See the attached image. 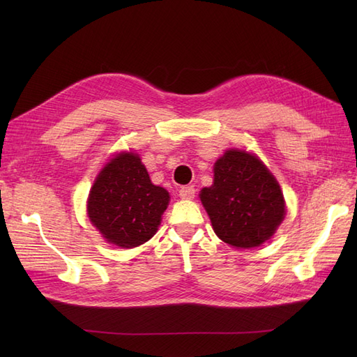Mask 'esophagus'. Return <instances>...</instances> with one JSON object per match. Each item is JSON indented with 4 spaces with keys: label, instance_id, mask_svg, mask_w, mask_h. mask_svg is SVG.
Returning <instances> with one entry per match:
<instances>
[{
    "label": "esophagus",
    "instance_id": "1",
    "mask_svg": "<svg viewBox=\"0 0 357 357\" xmlns=\"http://www.w3.org/2000/svg\"><path fill=\"white\" fill-rule=\"evenodd\" d=\"M178 197L181 199H192L195 197V188L193 186H185L178 190Z\"/></svg>",
    "mask_w": 357,
    "mask_h": 357
}]
</instances>
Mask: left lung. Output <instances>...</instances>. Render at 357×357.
Listing matches in <instances>:
<instances>
[{
	"mask_svg": "<svg viewBox=\"0 0 357 357\" xmlns=\"http://www.w3.org/2000/svg\"><path fill=\"white\" fill-rule=\"evenodd\" d=\"M215 235L236 248L271 238L286 214L283 192L264 162L231 149L215 160L214 180L199 193Z\"/></svg>",
	"mask_w": 357,
	"mask_h": 357,
	"instance_id": "obj_1",
	"label": "left lung"
}]
</instances>
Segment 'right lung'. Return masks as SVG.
I'll return each mask as SVG.
<instances>
[{
	"mask_svg": "<svg viewBox=\"0 0 357 357\" xmlns=\"http://www.w3.org/2000/svg\"><path fill=\"white\" fill-rule=\"evenodd\" d=\"M169 193L156 186L137 153L116 155L100 171L88 198L91 223L107 243L132 248L156 234Z\"/></svg>",
	"mask_w": 357,
	"mask_h": 357,
	"instance_id": "add662e5",
	"label": "right lung"
}]
</instances>
